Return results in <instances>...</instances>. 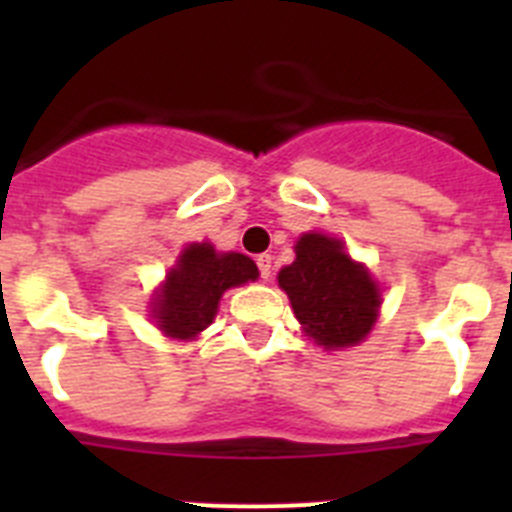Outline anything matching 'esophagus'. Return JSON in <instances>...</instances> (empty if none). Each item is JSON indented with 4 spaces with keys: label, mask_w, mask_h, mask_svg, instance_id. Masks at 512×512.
<instances>
[{
    "label": "esophagus",
    "mask_w": 512,
    "mask_h": 512,
    "mask_svg": "<svg viewBox=\"0 0 512 512\" xmlns=\"http://www.w3.org/2000/svg\"><path fill=\"white\" fill-rule=\"evenodd\" d=\"M256 264H259L261 279H269L271 277V256H269V253H261V256H256Z\"/></svg>",
    "instance_id": "esophagus-1"
}]
</instances>
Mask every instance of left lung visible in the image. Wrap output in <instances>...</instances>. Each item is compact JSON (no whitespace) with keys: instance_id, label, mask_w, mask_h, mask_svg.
Returning <instances> with one entry per match:
<instances>
[{"instance_id":"8db88e82","label":"left lung","mask_w":512,"mask_h":512,"mask_svg":"<svg viewBox=\"0 0 512 512\" xmlns=\"http://www.w3.org/2000/svg\"><path fill=\"white\" fill-rule=\"evenodd\" d=\"M295 253L297 259L277 279L302 330L325 351L364 341L382 305L369 269L348 256L343 241L323 233L302 235Z\"/></svg>"}]
</instances>
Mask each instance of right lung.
Listing matches in <instances>:
<instances>
[{"label": "right lung", "instance_id": "add662e5", "mask_svg": "<svg viewBox=\"0 0 512 512\" xmlns=\"http://www.w3.org/2000/svg\"><path fill=\"white\" fill-rule=\"evenodd\" d=\"M256 279L259 269L243 253H217L210 243H189L153 295V320L164 336L194 341L215 320L225 289Z\"/></svg>", "mask_w": 512, "mask_h": 512}]
</instances>
